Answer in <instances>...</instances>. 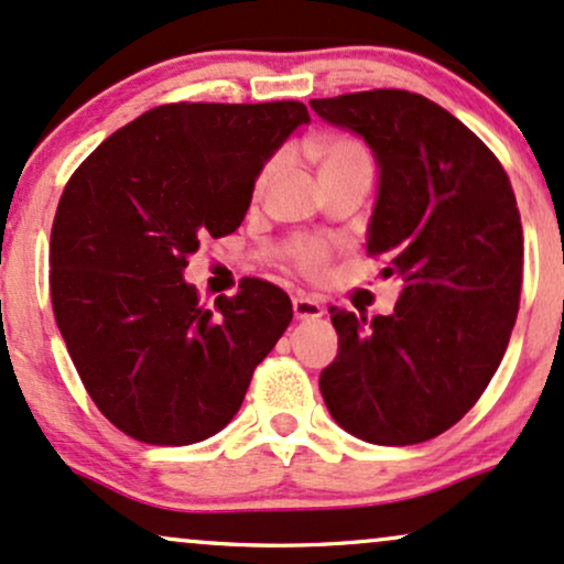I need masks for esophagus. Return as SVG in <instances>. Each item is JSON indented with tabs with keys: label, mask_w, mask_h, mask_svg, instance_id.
Instances as JSON below:
<instances>
[{
	"label": "esophagus",
	"mask_w": 564,
	"mask_h": 564,
	"mask_svg": "<svg viewBox=\"0 0 564 564\" xmlns=\"http://www.w3.org/2000/svg\"><path fill=\"white\" fill-rule=\"evenodd\" d=\"M294 317L296 321H315V317L323 315V304L317 300H312V296H294Z\"/></svg>",
	"instance_id": "34e87169"
}]
</instances>
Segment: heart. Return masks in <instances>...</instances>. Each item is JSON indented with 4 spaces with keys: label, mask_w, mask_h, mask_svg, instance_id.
Wrapping results in <instances>:
<instances>
[{
    "label": "heart",
    "mask_w": 564,
    "mask_h": 564,
    "mask_svg": "<svg viewBox=\"0 0 564 564\" xmlns=\"http://www.w3.org/2000/svg\"><path fill=\"white\" fill-rule=\"evenodd\" d=\"M307 149L312 160H315L321 181L347 178V175L355 173H372L368 149L359 144L357 139H349V135H315L307 144ZM278 165H281V158H270L264 162L254 181L257 194H262L264 188H268V183L273 181V175L278 173ZM286 257L300 273L307 278H321L325 270H328L334 249H330L328 241L317 239V236H294V239L286 243Z\"/></svg>",
    "instance_id": "1"
}]
</instances>
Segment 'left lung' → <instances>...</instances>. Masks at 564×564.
<instances>
[{"label":"left lung","instance_id":"8db88e82","mask_svg":"<svg viewBox=\"0 0 564 564\" xmlns=\"http://www.w3.org/2000/svg\"><path fill=\"white\" fill-rule=\"evenodd\" d=\"M310 107L376 152L368 254L402 281L391 315L330 307L325 406L370 444L436 438L478 402L510 344L522 286L512 183L470 128L420 94L372 88Z\"/></svg>","mask_w":564,"mask_h":564}]
</instances>
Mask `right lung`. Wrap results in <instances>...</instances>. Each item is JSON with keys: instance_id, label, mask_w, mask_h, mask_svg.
Listing matches in <instances>:
<instances>
[{"instance_id": "1", "label": "right lung", "mask_w": 564, "mask_h": 564, "mask_svg": "<svg viewBox=\"0 0 564 564\" xmlns=\"http://www.w3.org/2000/svg\"><path fill=\"white\" fill-rule=\"evenodd\" d=\"M307 120L302 101L160 105L67 181L50 241L54 321L126 436L186 446L226 429L289 328L291 300L273 283L247 278L205 307L183 268L202 239L241 226L257 173Z\"/></svg>"}]
</instances>
